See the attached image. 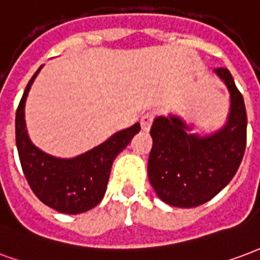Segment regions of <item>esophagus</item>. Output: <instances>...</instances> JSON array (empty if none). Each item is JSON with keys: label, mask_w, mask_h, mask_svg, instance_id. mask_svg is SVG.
I'll use <instances>...</instances> for the list:
<instances>
[{"label": "esophagus", "mask_w": 260, "mask_h": 260, "mask_svg": "<svg viewBox=\"0 0 260 260\" xmlns=\"http://www.w3.org/2000/svg\"><path fill=\"white\" fill-rule=\"evenodd\" d=\"M153 119H155V113L153 112H147V113H144L143 116H141V128H143L144 132H149V128L152 126Z\"/></svg>", "instance_id": "obj_1"}]
</instances>
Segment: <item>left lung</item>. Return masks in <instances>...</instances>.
<instances>
[{
    "mask_svg": "<svg viewBox=\"0 0 260 260\" xmlns=\"http://www.w3.org/2000/svg\"><path fill=\"white\" fill-rule=\"evenodd\" d=\"M215 73L229 88L230 113L224 127L210 136L190 134L180 117L159 116L152 123L149 183L172 206L194 208L210 201L231 181L247 145V111L242 94L226 68Z\"/></svg>",
    "mask_w": 260,
    "mask_h": 260,
    "instance_id": "8db88e82",
    "label": "left lung"
}]
</instances>
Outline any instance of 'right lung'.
<instances>
[{"label": "right lung", "instance_id": "add662e5", "mask_svg": "<svg viewBox=\"0 0 260 260\" xmlns=\"http://www.w3.org/2000/svg\"><path fill=\"white\" fill-rule=\"evenodd\" d=\"M41 68L27 83L16 111L15 133L19 159L30 188L43 204L60 213L77 215L101 202L113 160L141 127L136 123L76 158L60 159L43 152L30 141L24 122L26 98Z\"/></svg>", "mask_w": 260, "mask_h": 260}]
</instances>
